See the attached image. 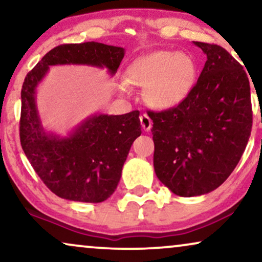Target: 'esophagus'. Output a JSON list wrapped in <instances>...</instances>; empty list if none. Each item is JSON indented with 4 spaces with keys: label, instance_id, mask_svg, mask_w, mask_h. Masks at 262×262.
<instances>
[{
    "label": "esophagus",
    "instance_id": "esophagus-1",
    "mask_svg": "<svg viewBox=\"0 0 262 262\" xmlns=\"http://www.w3.org/2000/svg\"><path fill=\"white\" fill-rule=\"evenodd\" d=\"M139 120H141V125L144 131H150V128L152 127V121L150 118L146 116V114H143V116L139 117Z\"/></svg>",
    "mask_w": 262,
    "mask_h": 262
}]
</instances>
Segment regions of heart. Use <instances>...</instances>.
Returning a JSON list of instances; mask_svg holds the SVG:
<instances>
[{
  "label": "heart",
  "instance_id": "1",
  "mask_svg": "<svg viewBox=\"0 0 262 262\" xmlns=\"http://www.w3.org/2000/svg\"><path fill=\"white\" fill-rule=\"evenodd\" d=\"M198 78L195 60L187 53L156 50L136 58L125 71L127 84L144 88L143 99L156 110L174 108L191 95ZM120 92L128 94L126 85Z\"/></svg>",
  "mask_w": 262,
  "mask_h": 262
}]
</instances>
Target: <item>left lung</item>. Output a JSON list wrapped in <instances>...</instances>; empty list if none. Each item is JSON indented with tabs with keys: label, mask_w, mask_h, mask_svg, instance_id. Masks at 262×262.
I'll list each match as a JSON object with an SVG mask.
<instances>
[{
	"label": "left lung",
	"mask_w": 262,
	"mask_h": 262,
	"mask_svg": "<svg viewBox=\"0 0 262 262\" xmlns=\"http://www.w3.org/2000/svg\"><path fill=\"white\" fill-rule=\"evenodd\" d=\"M207 57L191 95L180 105L149 112L156 177L174 194H206L237 166L252 131L246 71L221 46L193 41Z\"/></svg>",
	"instance_id": "8db88e82"
}]
</instances>
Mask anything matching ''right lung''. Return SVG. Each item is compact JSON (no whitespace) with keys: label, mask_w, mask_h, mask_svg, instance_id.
I'll use <instances>...</instances> for the list:
<instances>
[{"label":"right lung","mask_w":262,"mask_h":262,"mask_svg":"<svg viewBox=\"0 0 262 262\" xmlns=\"http://www.w3.org/2000/svg\"><path fill=\"white\" fill-rule=\"evenodd\" d=\"M125 50L88 41L52 49L27 74L21 89L20 142L35 173L63 199L101 203L119 184L135 139L142 134L138 111L121 116L95 113L68 136L49 132L39 117L35 94L52 66H88L117 73Z\"/></svg>","instance_id":"obj_1"}]
</instances>
